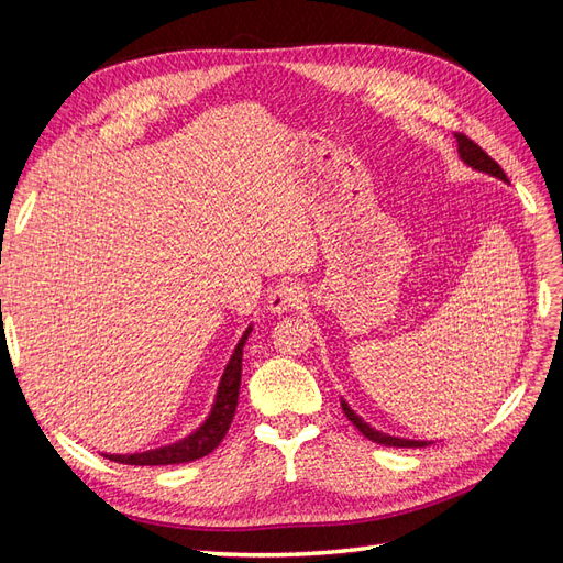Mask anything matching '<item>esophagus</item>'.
<instances>
[{
    "mask_svg": "<svg viewBox=\"0 0 563 563\" xmlns=\"http://www.w3.org/2000/svg\"><path fill=\"white\" fill-rule=\"evenodd\" d=\"M305 298V291L302 286L296 284V282H284L279 286H275L267 296V308L275 312V314H282L286 310H294L298 308V305L302 302Z\"/></svg>",
    "mask_w": 563,
    "mask_h": 563,
    "instance_id": "1",
    "label": "esophagus"
}]
</instances>
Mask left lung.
Wrapping results in <instances>:
<instances>
[{"label": "left lung", "mask_w": 563, "mask_h": 563, "mask_svg": "<svg viewBox=\"0 0 563 563\" xmlns=\"http://www.w3.org/2000/svg\"><path fill=\"white\" fill-rule=\"evenodd\" d=\"M455 141H457V152H460V159H463L465 164H470L472 168H476V172H484V174H490L496 176L500 180H507L505 172L500 168V164L496 159H490L486 152L476 145L474 141H470L465 133H455ZM343 411L347 416V420L354 424L356 430H360L366 439L376 441V444H383V446H397V449H420V446H428V441H413V439H399V437H389V434H383L378 430L368 428V424L356 416L352 408L343 401Z\"/></svg>", "instance_id": "left-lung-1"}]
</instances>
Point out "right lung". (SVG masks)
Instances as JSON below:
<instances>
[{
  "label": "right lung",
  "mask_w": 563,
  "mask_h": 563,
  "mask_svg": "<svg viewBox=\"0 0 563 563\" xmlns=\"http://www.w3.org/2000/svg\"><path fill=\"white\" fill-rule=\"evenodd\" d=\"M249 333H251V327L246 329L240 343H236V347L230 356V364L225 366L223 378H220L211 416L195 434L185 437L183 441H176V444L164 446V449L133 453V455H106V457L114 460V463H122V465H178V463H192V460H199L203 455H209L213 449H218V444L225 439V434L230 430L234 411H236V399H240L242 350H244Z\"/></svg>",
  "instance_id": "add662e5"
}]
</instances>
